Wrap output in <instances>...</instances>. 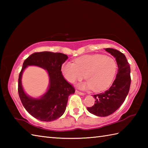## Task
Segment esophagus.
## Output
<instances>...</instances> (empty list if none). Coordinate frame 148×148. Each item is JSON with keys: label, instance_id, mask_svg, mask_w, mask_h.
Segmentation results:
<instances>
[{"label": "esophagus", "instance_id": "obj_1", "mask_svg": "<svg viewBox=\"0 0 148 148\" xmlns=\"http://www.w3.org/2000/svg\"><path fill=\"white\" fill-rule=\"evenodd\" d=\"M76 93L79 94V95H84V94H85V93L82 92H80V91H79V90H76Z\"/></svg>", "mask_w": 148, "mask_h": 148}]
</instances>
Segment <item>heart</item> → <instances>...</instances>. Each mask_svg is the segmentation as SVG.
<instances>
[{
	"mask_svg": "<svg viewBox=\"0 0 148 148\" xmlns=\"http://www.w3.org/2000/svg\"><path fill=\"white\" fill-rule=\"evenodd\" d=\"M117 69V64L114 58L95 54L81 56L75 60L74 63H64L61 71L65 79L71 83L83 79L85 75L87 81L81 84L80 88L101 92L111 86Z\"/></svg>",
	"mask_w": 148,
	"mask_h": 148,
	"instance_id": "obj_1",
	"label": "heart"
}]
</instances>
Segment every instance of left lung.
I'll list each match as a JSON object with an SVG mask.
<instances>
[{"label": "left lung", "mask_w": 148, "mask_h": 148, "mask_svg": "<svg viewBox=\"0 0 148 148\" xmlns=\"http://www.w3.org/2000/svg\"><path fill=\"white\" fill-rule=\"evenodd\" d=\"M106 50L116 58L118 73L111 86L104 92L94 95L95 104L87 108L90 113L102 117L112 114L120 108L129 92L131 84L130 67L125 55L112 48Z\"/></svg>", "instance_id": "1"}]
</instances>
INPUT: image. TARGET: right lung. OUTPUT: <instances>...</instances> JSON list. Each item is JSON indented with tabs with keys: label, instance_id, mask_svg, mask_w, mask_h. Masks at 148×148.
Masks as SVG:
<instances>
[{
	"label": "right lung",
	"instance_id": "1",
	"mask_svg": "<svg viewBox=\"0 0 148 148\" xmlns=\"http://www.w3.org/2000/svg\"><path fill=\"white\" fill-rule=\"evenodd\" d=\"M68 58L61 53L36 52L24 61L19 74L18 92L23 107L30 114L42 121H51L64 114L69 95L75 92L74 86L63 76L61 67ZM28 65H37L48 71L50 76L49 89L41 98L34 99L28 97L21 85V75Z\"/></svg>",
	"mask_w": 148,
	"mask_h": 148
}]
</instances>
